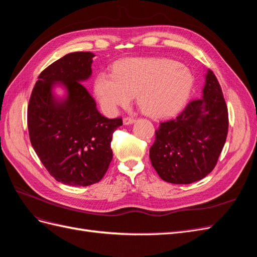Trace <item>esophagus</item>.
<instances>
[{"instance_id":"esophagus-1","label":"esophagus","mask_w":257,"mask_h":257,"mask_svg":"<svg viewBox=\"0 0 257 257\" xmlns=\"http://www.w3.org/2000/svg\"><path fill=\"white\" fill-rule=\"evenodd\" d=\"M135 122V119L132 118V116H125V118L123 119V123L125 124V125H128V124H132Z\"/></svg>"}]
</instances>
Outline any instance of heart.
Returning a JSON list of instances; mask_svg holds the SVG:
<instances>
[{
  "instance_id": "b5f03b06",
  "label": "heart",
  "mask_w": 257,
  "mask_h": 257,
  "mask_svg": "<svg viewBox=\"0 0 257 257\" xmlns=\"http://www.w3.org/2000/svg\"><path fill=\"white\" fill-rule=\"evenodd\" d=\"M191 73L181 63L165 58H133L118 62L113 74L100 72L94 92L105 113L112 115L133 96L151 116L175 112L189 97Z\"/></svg>"
}]
</instances>
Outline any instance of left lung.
<instances>
[{"mask_svg": "<svg viewBox=\"0 0 257 257\" xmlns=\"http://www.w3.org/2000/svg\"><path fill=\"white\" fill-rule=\"evenodd\" d=\"M228 111L221 85L209 69L203 96L176 118L161 122L150 148L151 164L164 181L189 184L213 170L226 142Z\"/></svg>", "mask_w": 257, "mask_h": 257, "instance_id": "left-lung-1", "label": "left lung"}]
</instances>
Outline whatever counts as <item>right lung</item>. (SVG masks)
<instances>
[{
	"label": "right lung",
	"mask_w": 257,
	"mask_h": 257,
	"mask_svg": "<svg viewBox=\"0 0 257 257\" xmlns=\"http://www.w3.org/2000/svg\"><path fill=\"white\" fill-rule=\"evenodd\" d=\"M92 52H72L53 62L38 76L28 106L31 144L48 173L67 185L98 182L112 160L113 132L122 118L107 119L82 81L92 75ZM67 89L58 100L52 88Z\"/></svg>",
	"instance_id": "obj_1"
}]
</instances>
